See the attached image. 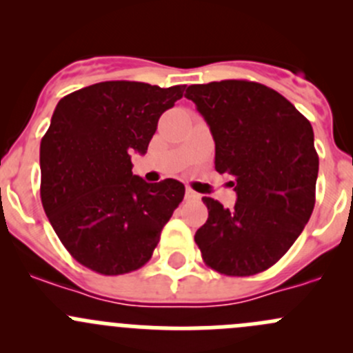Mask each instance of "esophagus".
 Returning <instances> with one entry per match:
<instances>
[{
	"mask_svg": "<svg viewBox=\"0 0 353 353\" xmlns=\"http://www.w3.org/2000/svg\"><path fill=\"white\" fill-rule=\"evenodd\" d=\"M186 199H199V194L196 191H193L191 188H188L186 190Z\"/></svg>",
	"mask_w": 353,
	"mask_h": 353,
	"instance_id": "esophagus-1",
	"label": "esophagus"
}]
</instances>
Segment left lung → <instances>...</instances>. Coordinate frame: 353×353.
Returning <instances> with one entry per match:
<instances>
[{
  "label": "left lung",
  "instance_id": "left-lung-1",
  "mask_svg": "<svg viewBox=\"0 0 353 353\" xmlns=\"http://www.w3.org/2000/svg\"><path fill=\"white\" fill-rule=\"evenodd\" d=\"M215 140L216 172L230 176L232 210L203 198L208 220L196 230L203 261L229 276L275 265L304 230L316 201L319 159L312 126L283 95L248 80L191 85Z\"/></svg>",
  "mask_w": 353,
  "mask_h": 353
}]
</instances>
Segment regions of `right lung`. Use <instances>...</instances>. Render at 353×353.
I'll return each mask as SVG.
<instances>
[{
  "mask_svg": "<svg viewBox=\"0 0 353 353\" xmlns=\"http://www.w3.org/2000/svg\"><path fill=\"white\" fill-rule=\"evenodd\" d=\"M186 85L101 81L56 105L41 141V199L70 254L102 275L141 268L184 198L176 179L145 183L131 154H147L159 117Z\"/></svg>",
  "mask_w": 353,
  "mask_h": 353,
  "instance_id": "1",
  "label": "right lung"
}]
</instances>
